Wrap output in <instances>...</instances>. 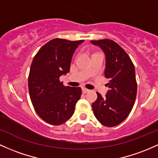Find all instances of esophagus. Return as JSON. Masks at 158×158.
Instances as JSON below:
<instances>
[{"mask_svg": "<svg viewBox=\"0 0 158 158\" xmlns=\"http://www.w3.org/2000/svg\"><path fill=\"white\" fill-rule=\"evenodd\" d=\"M90 91V90H88V89H87V88H82V92L84 93V94H86V93H88Z\"/></svg>", "mask_w": 158, "mask_h": 158, "instance_id": "1", "label": "esophagus"}]
</instances>
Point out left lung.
Instances as JSON below:
<instances>
[{
  "label": "left lung",
  "mask_w": 158,
  "mask_h": 158,
  "mask_svg": "<svg viewBox=\"0 0 158 158\" xmlns=\"http://www.w3.org/2000/svg\"><path fill=\"white\" fill-rule=\"evenodd\" d=\"M106 55L105 78L110 90L105 98L97 92L98 99L92 104L95 117L108 127L121 124L132 110L137 92L135 68L127 53L112 40H91Z\"/></svg>",
  "instance_id": "left-lung-1"
}]
</instances>
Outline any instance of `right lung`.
<instances>
[{
    "mask_svg": "<svg viewBox=\"0 0 158 158\" xmlns=\"http://www.w3.org/2000/svg\"><path fill=\"white\" fill-rule=\"evenodd\" d=\"M83 40L56 38L40 48L31 64L28 89L37 115L52 125L64 124L73 115L81 88L64 86L60 76L69 73L72 56Z\"/></svg>",
    "mask_w": 158,
    "mask_h": 158,
    "instance_id": "1",
    "label": "right lung"
}]
</instances>
